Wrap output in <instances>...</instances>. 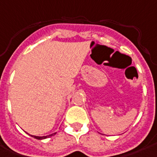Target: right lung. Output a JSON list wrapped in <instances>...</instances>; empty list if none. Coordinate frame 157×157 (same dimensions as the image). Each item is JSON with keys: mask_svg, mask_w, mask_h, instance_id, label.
Returning a JSON list of instances; mask_svg holds the SVG:
<instances>
[{"mask_svg": "<svg viewBox=\"0 0 157 157\" xmlns=\"http://www.w3.org/2000/svg\"><path fill=\"white\" fill-rule=\"evenodd\" d=\"M56 132L55 133H52V134H50V135H47V136H44V137H39V136H33V135H31L32 137H34V138H36V139H38V140H42V139H45V138H48V137H51L52 136H54L55 134H56Z\"/></svg>", "mask_w": 157, "mask_h": 157, "instance_id": "1", "label": "right lung"}]
</instances>
